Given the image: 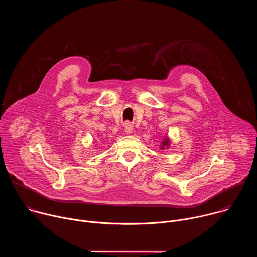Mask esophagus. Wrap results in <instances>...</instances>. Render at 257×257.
<instances>
[{
  "label": "esophagus",
  "mask_w": 257,
  "mask_h": 257,
  "mask_svg": "<svg viewBox=\"0 0 257 257\" xmlns=\"http://www.w3.org/2000/svg\"><path fill=\"white\" fill-rule=\"evenodd\" d=\"M124 130H125V132H127V133H131L132 130H133V125H132L131 123H129V122L124 123Z\"/></svg>",
  "instance_id": "esophagus-1"
}]
</instances>
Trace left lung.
Returning <instances> with one entry per match:
<instances>
[{"label":"left lung","mask_w":257,"mask_h":257,"mask_svg":"<svg viewBox=\"0 0 257 257\" xmlns=\"http://www.w3.org/2000/svg\"><path fill=\"white\" fill-rule=\"evenodd\" d=\"M163 144H164V145H168V144H169V142H168V139H167V138H165V140H164Z\"/></svg>","instance_id":"obj_1"}]
</instances>
